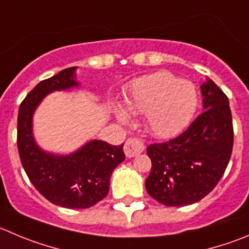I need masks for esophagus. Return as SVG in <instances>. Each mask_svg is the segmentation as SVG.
<instances>
[{
  "instance_id": "1",
  "label": "esophagus",
  "mask_w": 249,
  "mask_h": 249,
  "mask_svg": "<svg viewBox=\"0 0 249 249\" xmlns=\"http://www.w3.org/2000/svg\"><path fill=\"white\" fill-rule=\"evenodd\" d=\"M144 144L142 143L139 139L129 138L127 139L126 144H124V154L127 158H134V156L139 155L143 153Z\"/></svg>"
}]
</instances>
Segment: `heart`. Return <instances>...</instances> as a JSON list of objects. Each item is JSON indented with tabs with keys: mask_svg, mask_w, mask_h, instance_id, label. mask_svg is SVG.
Returning a JSON list of instances; mask_svg holds the SVG:
<instances>
[{
	"mask_svg": "<svg viewBox=\"0 0 249 249\" xmlns=\"http://www.w3.org/2000/svg\"><path fill=\"white\" fill-rule=\"evenodd\" d=\"M127 110L136 115L145 113V126L159 138H170L186 128L198 106L196 85L177 79L170 72H155L132 82L124 96ZM121 122H128L123 108H116Z\"/></svg>",
	"mask_w": 249,
	"mask_h": 249,
	"instance_id": "obj_1",
	"label": "heart"
}]
</instances>
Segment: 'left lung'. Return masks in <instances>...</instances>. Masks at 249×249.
Listing matches in <instances>:
<instances>
[{"mask_svg":"<svg viewBox=\"0 0 249 249\" xmlns=\"http://www.w3.org/2000/svg\"><path fill=\"white\" fill-rule=\"evenodd\" d=\"M203 112L181 136L150 144V197L166 207L199 202L214 189L229 165L233 145L232 115L224 91L207 78L200 85Z\"/></svg>","mask_w":249,"mask_h":249,"instance_id":"1","label":"left lung"}]
</instances>
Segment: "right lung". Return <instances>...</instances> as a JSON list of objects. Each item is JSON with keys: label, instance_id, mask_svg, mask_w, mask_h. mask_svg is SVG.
Here are the masks:
<instances>
[{"label": "right lung", "instance_id": "obj_1", "mask_svg": "<svg viewBox=\"0 0 249 249\" xmlns=\"http://www.w3.org/2000/svg\"><path fill=\"white\" fill-rule=\"evenodd\" d=\"M77 67L40 82L19 106L17 144L23 167L35 188L52 204L87 209L107 196L113 170L124 160L122 145L93 139L70 154L40 148L33 132V117L41 101L53 91L79 87Z\"/></svg>", "mask_w": 249, "mask_h": 249}]
</instances>
